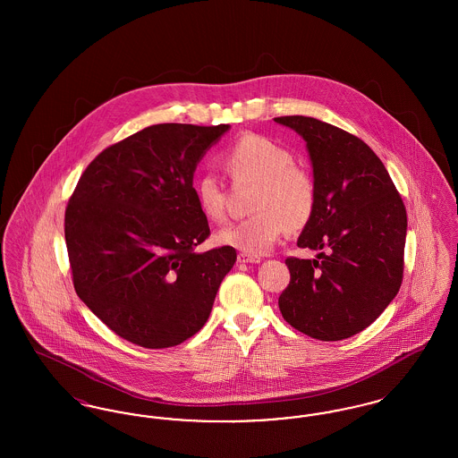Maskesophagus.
Returning <instances> with one entry per match:
<instances>
[{"mask_svg":"<svg viewBox=\"0 0 458 458\" xmlns=\"http://www.w3.org/2000/svg\"><path fill=\"white\" fill-rule=\"evenodd\" d=\"M239 262H243V264H259L261 258H258V256H249V254L240 252Z\"/></svg>","mask_w":458,"mask_h":458,"instance_id":"34e87169","label":"esophagus"}]
</instances>
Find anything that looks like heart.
I'll return each instance as SVG.
<instances>
[{
	"label": "heart",
	"mask_w": 458,
	"mask_h": 458,
	"mask_svg": "<svg viewBox=\"0 0 458 458\" xmlns=\"http://www.w3.org/2000/svg\"><path fill=\"white\" fill-rule=\"evenodd\" d=\"M223 166L233 185H254L249 218L226 225L218 232L219 243L249 256L266 254L284 235L310 221L316 209V183L309 172L293 163V156L275 140L247 133L225 153ZM197 206L211 221L226 213V189L215 174L196 180Z\"/></svg>",
	"instance_id": "1"
}]
</instances>
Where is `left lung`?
I'll use <instances>...</instances> for the list:
<instances>
[{"label": "left lung", "mask_w": 458, "mask_h": 458, "mask_svg": "<svg viewBox=\"0 0 458 458\" xmlns=\"http://www.w3.org/2000/svg\"><path fill=\"white\" fill-rule=\"evenodd\" d=\"M276 123L304 137L316 209L297 240L318 259L288 258L278 299L284 321L310 338L336 342L374 323L400 290L407 211L381 159L359 137L310 116Z\"/></svg>", "instance_id": "1"}]
</instances>
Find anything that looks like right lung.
Wrapping results in <instances>:
<instances>
[{
    "label": "right lung",
    "instance_id": "obj_1",
    "mask_svg": "<svg viewBox=\"0 0 458 458\" xmlns=\"http://www.w3.org/2000/svg\"><path fill=\"white\" fill-rule=\"evenodd\" d=\"M230 125L159 123L98 154L65 209L77 295L123 340L168 349L206 325L233 247L209 237L192 185L197 163Z\"/></svg>",
    "mask_w": 458,
    "mask_h": 458
}]
</instances>
